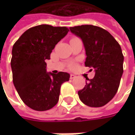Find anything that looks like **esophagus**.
<instances>
[{"instance_id": "1", "label": "esophagus", "mask_w": 135, "mask_h": 135, "mask_svg": "<svg viewBox=\"0 0 135 135\" xmlns=\"http://www.w3.org/2000/svg\"><path fill=\"white\" fill-rule=\"evenodd\" d=\"M70 78L71 80H72V79H74V78H76V76L74 75V74H70Z\"/></svg>"}]
</instances>
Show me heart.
I'll return each instance as SVG.
<instances>
[{"label":"heart","mask_w":135,"mask_h":135,"mask_svg":"<svg viewBox=\"0 0 135 135\" xmlns=\"http://www.w3.org/2000/svg\"><path fill=\"white\" fill-rule=\"evenodd\" d=\"M70 68H75V65L74 64V63H71L70 65Z\"/></svg>","instance_id":"obj_1"}]
</instances>
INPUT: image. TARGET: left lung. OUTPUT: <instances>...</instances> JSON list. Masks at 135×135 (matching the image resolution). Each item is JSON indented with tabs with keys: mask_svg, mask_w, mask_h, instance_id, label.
I'll return each mask as SVG.
<instances>
[{
	"mask_svg": "<svg viewBox=\"0 0 135 135\" xmlns=\"http://www.w3.org/2000/svg\"><path fill=\"white\" fill-rule=\"evenodd\" d=\"M70 31L81 38L85 50L86 67L95 70V76L78 91L80 101L91 107L104 106L115 96L123 74L120 45L107 31L84 25L70 27Z\"/></svg>",
	"mask_w": 135,
	"mask_h": 135,
	"instance_id": "1",
	"label": "left lung"
}]
</instances>
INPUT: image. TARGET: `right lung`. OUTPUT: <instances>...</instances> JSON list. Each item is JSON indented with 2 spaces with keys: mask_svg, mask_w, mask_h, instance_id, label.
<instances>
[{
  "mask_svg": "<svg viewBox=\"0 0 135 135\" xmlns=\"http://www.w3.org/2000/svg\"><path fill=\"white\" fill-rule=\"evenodd\" d=\"M68 31L66 27L40 25L28 29L13 45V84L22 101L34 110H48L56 105L61 84L70 79L66 72H46V63Z\"/></svg>",
  "mask_w": 135,
  "mask_h": 135,
  "instance_id": "add662e5",
  "label": "right lung"
}]
</instances>
